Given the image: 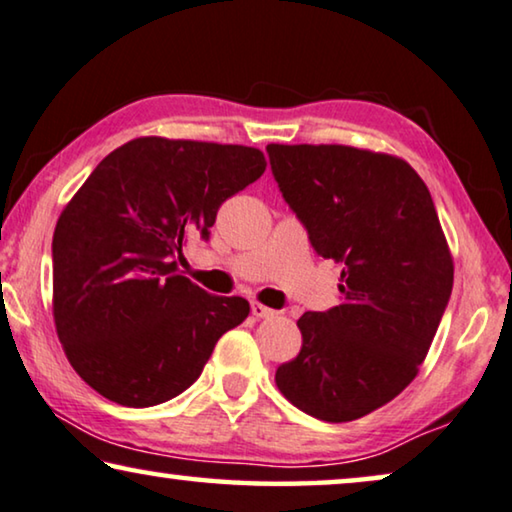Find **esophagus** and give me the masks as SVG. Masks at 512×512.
<instances>
[{
    "instance_id": "esophagus-1",
    "label": "esophagus",
    "mask_w": 512,
    "mask_h": 512,
    "mask_svg": "<svg viewBox=\"0 0 512 512\" xmlns=\"http://www.w3.org/2000/svg\"><path fill=\"white\" fill-rule=\"evenodd\" d=\"M251 314H254L256 318H272V316H277V311L261 305V302H251Z\"/></svg>"
}]
</instances>
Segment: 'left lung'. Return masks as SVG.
Listing matches in <instances>:
<instances>
[{
  "label": "left lung",
  "mask_w": 512,
  "mask_h": 512,
  "mask_svg": "<svg viewBox=\"0 0 512 512\" xmlns=\"http://www.w3.org/2000/svg\"><path fill=\"white\" fill-rule=\"evenodd\" d=\"M281 196L311 247L342 263V305L300 316L288 402L348 422L416 379L453 291V256L429 189L404 159L348 145H268Z\"/></svg>",
  "instance_id": "8db88e82"
}]
</instances>
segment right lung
I'll list each match as a JSON object with an SVG mask.
<instances>
[{
	"label": "right lung",
	"mask_w": 512,
	"mask_h": 512,
	"mask_svg": "<svg viewBox=\"0 0 512 512\" xmlns=\"http://www.w3.org/2000/svg\"><path fill=\"white\" fill-rule=\"evenodd\" d=\"M256 147L136 138L110 152L59 214L53 316L66 358L110 402H168L201 376L219 337L249 316L177 268L217 210L265 170Z\"/></svg>",
	"instance_id": "1"
}]
</instances>
